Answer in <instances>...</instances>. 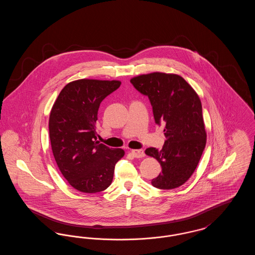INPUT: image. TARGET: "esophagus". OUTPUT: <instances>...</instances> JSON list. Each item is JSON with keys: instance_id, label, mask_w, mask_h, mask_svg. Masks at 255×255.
I'll return each mask as SVG.
<instances>
[{"instance_id": "34e87169", "label": "esophagus", "mask_w": 255, "mask_h": 255, "mask_svg": "<svg viewBox=\"0 0 255 255\" xmlns=\"http://www.w3.org/2000/svg\"><path fill=\"white\" fill-rule=\"evenodd\" d=\"M131 152H132V154H133L134 158H143L145 156L144 151L141 150V149H133Z\"/></svg>"}]
</instances>
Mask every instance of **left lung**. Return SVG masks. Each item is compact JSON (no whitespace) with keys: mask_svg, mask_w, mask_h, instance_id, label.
I'll list each match as a JSON object with an SVG mask.
<instances>
[{"mask_svg":"<svg viewBox=\"0 0 255 255\" xmlns=\"http://www.w3.org/2000/svg\"><path fill=\"white\" fill-rule=\"evenodd\" d=\"M133 87L147 96L155 122L164 126L161 150L147 148L145 154L158 160L161 173L152 180L159 189H174L191 175L206 147V132L202 103L194 89L175 73H151L131 79Z\"/></svg>","mask_w":255,"mask_h":255,"instance_id":"left-lung-1","label":"left lung"}]
</instances>
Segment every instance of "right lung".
<instances>
[{
	"label": "right lung",
	"mask_w": 255,
	"mask_h": 255,
	"mask_svg": "<svg viewBox=\"0 0 255 255\" xmlns=\"http://www.w3.org/2000/svg\"><path fill=\"white\" fill-rule=\"evenodd\" d=\"M122 84L119 80L78 79L65 86L49 115L52 153L64 178L74 189L97 193L108 188L121 148L97 141V112L101 101Z\"/></svg>",
	"instance_id": "add662e5"
}]
</instances>
